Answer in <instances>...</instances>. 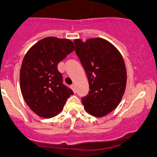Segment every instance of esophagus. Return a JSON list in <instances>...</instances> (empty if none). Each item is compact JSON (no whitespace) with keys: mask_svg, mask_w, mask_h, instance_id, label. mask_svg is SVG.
<instances>
[{"mask_svg":"<svg viewBox=\"0 0 157 157\" xmlns=\"http://www.w3.org/2000/svg\"><path fill=\"white\" fill-rule=\"evenodd\" d=\"M71 88H72V90H74V93H76V86H75V84H72V85H71Z\"/></svg>","mask_w":157,"mask_h":157,"instance_id":"esophagus-1","label":"esophagus"}]
</instances>
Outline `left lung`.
<instances>
[{
    "instance_id": "obj_1",
    "label": "left lung",
    "mask_w": 157,
    "mask_h": 157,
    "mask_svg": "<svg viewBox=\"0 0 157 157\" xmlns=\"http://www.w3.org/2000/svg\"><path fill=\"white\" fill-rule=\"evenodd\" d=\"M76 54L87 75L90 92L81 98L88 113L102 117L114 110L124 95L127 73L118 49L101 38L74 40Z\"/></svg>"
}]
</instances>
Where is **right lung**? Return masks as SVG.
I'll list each match as a JSON object with an SVG mask.
<instances>
[{
  "label": "right lung",
  "instance_id": "add662e5",
  "mask_svg": "<svg viewBox=\"0 0 157 157\" xmlns=\"http://www.w3.org/2000/svg\"><path fill=\"white\" fill-rule=\"evenodd\" d=\"M74 50L69 39L47 37L25 55L20 68V90L26 103L39 116L50 118L57 115L74 94L63 83L58 64Z\"/></svg>",
  "mask_w": 157,
  "mask_h": 157
}]
</instances>
